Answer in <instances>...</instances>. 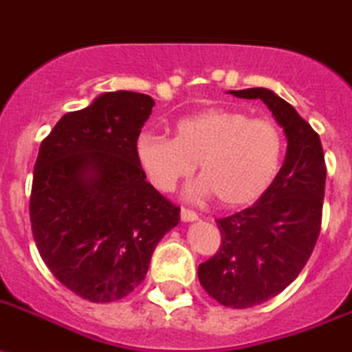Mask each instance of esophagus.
<instances>
[{"label": "esophagus", "instance_id": "esophagus-1", "mask_svg": "<svg viewBox=\"0 0 352 352\" xmlns=\"http://www.w3.org/2000/svg\"><path fill=\"white\" fill-rule=\"evenodd\" d=\"M179 216H182V221H196L197 219L196 212L190 210V208H185V207H182V210H179Z\"/></svg>", "mask_w": 352, "mask_h": 352}]
</instances>
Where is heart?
Returning a JSON list of instances; mask_svg holds the SVG:
<instances>
[{
  "mask_svg": "<svg viewBox=\"0 0 352 352\" xmlns=\"http://www.w3.org/2000/svg\"><path fill=\"white\" fill-rule=\"evenodd\" d=\"M284 135L270 118L243 109L212 107L176 124L174 138L144 133L136 160L149 183L170 192L197 165V194L219 207L241 208L259 201L274 185L284 160Z\"/></svg>",
  "mask_w": 352,
  "mask_h": 352,
  "instance_id": "heart-1",
  "label": "heart"
}]
</instances>
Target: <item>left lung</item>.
<instances>
[{
  "mask_svg": "<svg viewBox=\"0 0 352 352\" xmlns=\"http://www.w3.org/2000/svg\"><path fill=\"white\" fill-rule=\"evenodd\" d=\"M230 93L261 98L287 138L274 185L252 207L216 219L221 245L197 268L203 289L214 300L245 309L284 292L311 257L320 234L327 169L318 133L292 104L264 88Z\"/></svg>",
  "mask_w": 352,
  "mask_h": 352,
  "instance_id": "left-lung-1",
  "label": "left lung"
}]
</instances>
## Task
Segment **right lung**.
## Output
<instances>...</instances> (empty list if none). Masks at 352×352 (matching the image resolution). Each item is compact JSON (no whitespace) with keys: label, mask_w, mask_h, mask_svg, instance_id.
I'll use <instances>...</instances> for the list:
<instances>
[{"label":"right lung","mask_w":352,"mask_h":352,"mask_svg":"<svg viewBox=\"0 0 352 352\" xmlns=\"http://www.w3.org/2000/svg\"><path fill=\"white\" fill-rule=\"evenodd\" d=\"M155 100L109 91L66 113L41 142L30 223L54 277L89 302H115L142 284L179 207L156 190L135 145Z\"/></svg>","instance_id":"1"}]
</instances>
